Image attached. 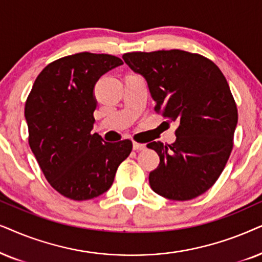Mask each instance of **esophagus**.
<instances>
[{
  "label": "esophagus",
  "instance_id": "34e87169",
  "mask_svg": "<svg viewBox=\"0 0 262 262\" xmlns=\"http://www.w3.org/2000/svg\"><path fill=\"white\" fill-rule=\"evenodd\" d=\"M146 146L144 144H140V142L134 141L133 142V149L134 151H141V149H145Z\"/></svg>",
  "mask_w": 262,
  "mask_h": 262
}]
</instances>
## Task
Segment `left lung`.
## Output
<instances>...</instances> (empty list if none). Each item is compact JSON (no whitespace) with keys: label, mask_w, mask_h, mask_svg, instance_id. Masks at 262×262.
Listing matches in <instances>:
<instances>
[{"label":"left lung","mask_w":262,"mask_h":262,"mask_svg":"<svg viewBox=\"0 0 262 262\" xmlns=\"http://www.w3.org/2000/svg\"><path fill=\"white\" fill-rule=\"evenodd\" d=\"M125 63L147 81L156 113L179 122L176 141H153L160 162L149 186L162 196L186 201L215 183L233 147L238 120L229 83L217 66L183 50L127 52Z\"/></svg>","instance_id":"1"}]
</instances>
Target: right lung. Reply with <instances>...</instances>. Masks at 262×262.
I'll return each instance as SVG.
<instances>
[{"label":"right lung","mask_w":262,"mask_h":262,"mask_svg":"<svg viewBox=\"0 0 262 262\" xmlns=\"http://www.w3.org/2000/svg\"><path fill=\"white\" fill-rule=\"evenodd\" d=\"M121 64V58L107 54L66 56L39 73L27 97L30 147L50 186L72 200L105 193L133 148L130 140L103 142L91 133L96 82Z\"/></svg>","instance_id":"add662e5"}]
</instances>
